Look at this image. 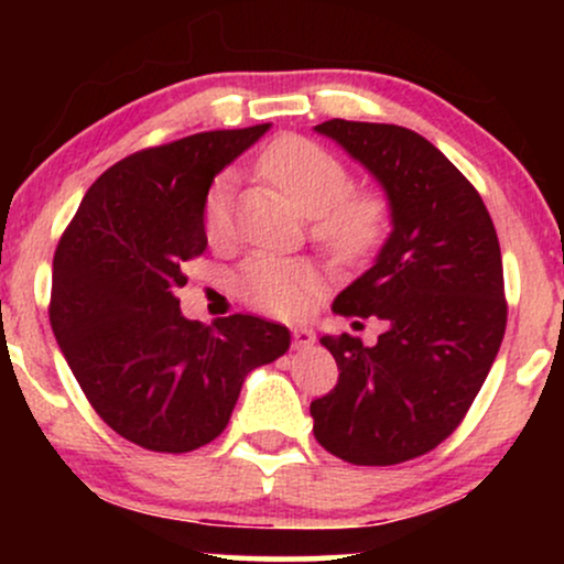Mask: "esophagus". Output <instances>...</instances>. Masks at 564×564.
Wrapping results in <instances>:
<instances>
[{
	"mask_svg": "<svg viewBox=\"0 0 564 564\" xmlns=\"http://www.w3.org/2000/svg\"><path fill=\"white\" fill-rule=\"evenodd\" d=\"M291 336H294V347L296 349L310 347L315 341V332L310 326H294V328H291Z\"/></svg>",
	"mask_w": 564,
	"mask_h": 564,
	"instance_id": "obj_1",
	"label": "esophagus"
}]
</instances>
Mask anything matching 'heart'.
<instances>
[{"label":"heart","instance_id":"b5f03b06","mask_svg":"<svg viewBox=\"0 0 564 564\" xmlns=\"http://www.w3.org/2000/svg\"><path fill=\"white\" fill-rule=\"evenodd\" d=\"M264 177L273 180L296 209L310 215V236L326 254L355 262L371 254L390 230V198L377 187H349L345 161L307 138L275 140L260 159ZM230 230V180L219 177L204 204V232L212 243ZM315 286L307 262L257 254L238 273V294L246 304L273 315H291L304 307Z\"/></svg>","mask_w":564,"mask_h":564}]
</instances>
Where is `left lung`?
Segmentation results:
<instances>
[{"instance_id":"8db88e82","label":"left lung","mask_w":564,"mask_h":564,"mask_svg":"<svg viewBox=\"0 0 564 564\" xmlns=\"http://www.w3.org/2000/svg\"><path fill=\"white\" fill-rule=\"evenodd\" d=\"M315 129L384 185L392 236L334 300L384 334L373 347L321 336L339 379L310 403L313 432L341 462L390 467L437 448L475 403L507 332L501 246L480 193L422 134L345 119Z\"/></svg>"}]
</instances>
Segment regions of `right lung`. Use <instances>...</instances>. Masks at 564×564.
Listing matches in <instances>:
<instances>
[{
  "label": "right lung",
  "mask_w": 564,
  "mask_h": 564,
  "mask_svg": "<svg viewBox=\"0 0 564 564\" xmlns=\"http://www.w3.org/2000/svg\"><path fill=\"white\" fill-rule=\"evenodd\" d=\"M268 127L198 132L121 159L55 249L57 345L97 416L145 451L187 453L223 435L246 373L289 349L281 323L238 313L204 326L177 300L185 262L206 251L212 180Z\"/></svg>",
  "instance_id": "obj_1"
}]
</instances>
